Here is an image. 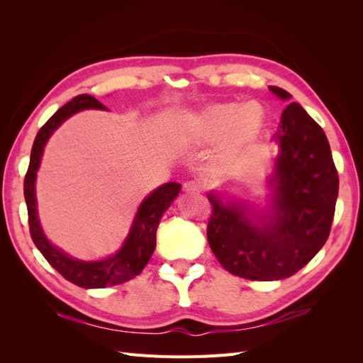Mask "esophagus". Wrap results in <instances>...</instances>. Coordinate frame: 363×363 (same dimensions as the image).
I'll list each match as a JSON object with an SVG mask.
<instances>
[{
    "instance_id": "34e87169",
    "label": "esophagus",
    "mask_w": 363,
    "mask_h": 363,
    "mask_svg": "<svg viewBox=\"0 0 363 363\" xmlns=\"http://www.w3.org/2000/svg\"><path fill=\"white\" fill-rule=\"evenodd\" d=\"M183 191H184L186 194H191V195H194V194H200V192H201V184H200V183H196V182H194V180H191V182H186V183L183 184Z\"/></svg>"
}]
</instances>
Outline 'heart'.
Here are the masks:
<instances>
[{
	"label": "heart",
	"instance_id": "heart-1",
	"mask_svg": "<svg viewBox=\"0 0 363 363\" xmlns=\"http://www.w3.org/2000/svg\"><path fill=\"white\" fill-rule=\"evenodd\" d=\"M268 124V111L257 100L219 101L186 115L180 127L183 140L194 147L218 144V157L238 160L256 144Z\"/></svg>",
	"mask_w": 363,
	"mask_h": 363
}]
</instances>
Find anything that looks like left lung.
I'll use <instances>...</instances> for the list:
<instances>
[{
	"mask_svg": "<svg viewBox=\"0 0 363 363\" xmlns=\"http://www.w3.org/2000/svg\"><path fill=\"white\" fill-rule=\"evenodd\" d=\"M269 91L291 100L281 87ZM272 139L279 155L268 179L272 194L267 211L207 195L213 208L208 245L230 274L248 280L294 276L323 248L335 216L339 177L324 130L298 103H291Z\"/></svg>",
	"mask_w": 363,
	"mask_h": 363,
	"instance_id": "left-lung-1",
	"label": "left lung"
}]
</instances>
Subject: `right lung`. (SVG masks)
<instances>
[{
	"mask_svg": "<svg viewBox=\"0 0 363 363\" xmlns=\"http://www.w3.org/2000/svg\"><path fill=\"white\" fill-rule=\"evenodd\" d=\"M86 108H96V111H107V107L94 96L82 94L77 95L69 103L60 107L54 113L36 135L33 142L28 171L24 180V196L28 211V225L33 242L42 252V256L48 260L50 265L60 272L62 276L86 289H96L106 286H115L124 281H128L139 276L145 268L148 260L156 248V232L163 213L171 203L177 199L182 184L169 182L159 186L152 191L144 201L140 203L130 232L115 255L101 260H80L67 255L59 247L52 245L45 236L38 215V200H36V175L40 167V160L48 139L65 121L77 112Z\"/></svg>",
	"mask_w": 363,
	"mask_h": 363,
	"instance_id": "1",
	"label": "right lung"
}]
</instances>
